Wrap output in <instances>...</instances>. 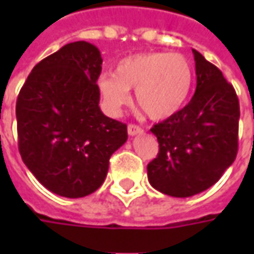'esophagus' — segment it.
<instances>
[{"label":"esophagus","mask_w":254,"mask_h":254,"mask_svg":"<svg viewBox=\"0 0 254 254\" xmlns=\"http://www.w3.org/2000/svg\"><path fill=\"white\" fill-rule=\"evenodd\" d=\"M127 131H128V134L130 135H140V134H142L144 132V130H142L140 126H135V124H128V127H127Z\"/></svg>","instance_id":"esophagus-1"}]
</instances>
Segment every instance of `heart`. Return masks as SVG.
I'll return each instance as SVG.
<instances>
[{"mask_svg": "<svg viewBox=\"0 0 254 254\" xmlns=\"http://www.w3.org/2000/svg\"><path fill=\"white\" fill-rule=\"evenodd\" d=\"M193 83L190 61L180 54L148 52L128 56L114 69V74L99 77V93L106 109L119 113L135 100L152 120H164L184 107Z\"/></svg>", "mask_w": 254, "mask_h": 254, "instance_id": "1", "label": "heart"}]
</instances>
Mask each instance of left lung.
Masks as SVG:
<instances>
[{"label":"left lung","instance_id":"8db88e82","mask_svg":"<svg viewBox=\"0 0 254 254\" xmlns=\"http://www.w3.org/2000/svg\"><path fill=\"white\" fill-rule=\"evenodd\" d=\"M196 90L190 102L155 124L160 151L147 165L157 190L188 198L210 188L233 164L238 154L239 100L219 69L192 49Z\"/></svg>","mask_w":254,"mask_h":254}]
</instances>
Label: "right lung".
<instances>
[{
	"label": "right lung",
	"mask_w": 254,
	"mask_h": 254,
	"mask_svg": "<svg viewBox=\"0 0 254 254\" xmlns=\"http://www.w3.org/2000/svg\"><path fill=\"white\" fill-rule=\"evenodd\" d=\"M100 51L86 41L62 46L32 69L16 100L22 161L46 190L82 198L102 187L127 126L99 107Z\"/></svg>",
	"instance_id": "1"
}]
</instances>
